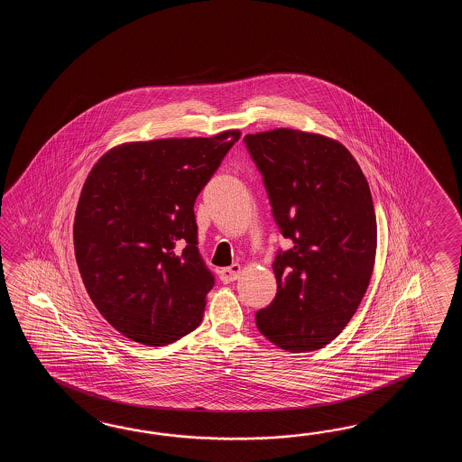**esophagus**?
Masks as SVG:
<instances>
[{"mask_svg": "<svg viewBox=\"0 0 462 462\" xmlns=\"http://www.w3.org/2000/svg\"><path fill=\"white\" fill-rule=\"evenodd\" d=\"M241 271H243V267L239 264L225 267V269H221V273H219V279H221L225 284H229V282H233V281H236V279L241 275Z\"/></svg>", "mask_w": 462, "mask_h": 462, "instance_id": "34e87169", "label": "esophagus"}]
</instances>
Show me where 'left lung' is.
<instances>
[{"mask_svg":"<svg viewBox=\"0 0 462 462\" xmlns=\"http://www.w3.org/2000/svg\"><path fill=\"white\" fill-rule=\"evenodd\" d=\"M277 226L292 247L279 251L275 299L255 312L267 340L312 352L344 330L374 273L376 217L364 171L334 138L294 128L247 134Z\"/></svg>","mask_w":462,"mask_h":462,"instance_id":"8db88e82","label":"left lung"}]
</instances>
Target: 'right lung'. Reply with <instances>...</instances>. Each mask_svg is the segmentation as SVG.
<instances>
[{
  "label": "right lung",
  "instance_id": "right-lung-1",
  "mask_svg": "<svg viewBox=\"0 0 462 462\" xmlns=\"http://www.w3.org/2000/svg\"><path fill=\"white\" fill-rule=\"evenodd\" d=\"M239 137L122 143L86 178L74 217L79 273L98 312L130 340L162 346L201 324L215 277L198 251L193 207Z\"/></svg>",
  "mask_w": 462,
  "mask_h": 462
}]
</instances>
